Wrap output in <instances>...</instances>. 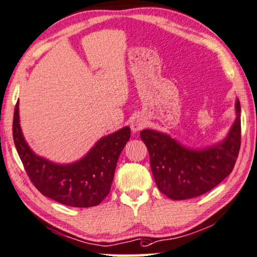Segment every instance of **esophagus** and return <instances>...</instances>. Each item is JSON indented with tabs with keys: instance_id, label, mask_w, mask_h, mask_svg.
Returning <instances> with one entry per match:
<instances>
[{
	"instance_id": "obj_1",
	"label": "esophagus",
	"mask_w": 257,
	"mask_h": 257,
	"mask_svg": "<svg viewBox=\"0 0 257 257\" xmlns=\"http://www.w3.org/2000/svg\"><path fill=\"white\" fill-rule=\"evenodd\" d=\"M147 124V120L143 116L137 115L136 117L133 118L132 123H130V128H132L133 133H137L144 128V125Z\"/></svg>"
}]
</instances>
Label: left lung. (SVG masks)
Returning <instances> with one entry per match:
<instances>
[{"instance_id":"left-lung-1","label":"left lung","mask_w":257,"mask_h":257,"mask_svg":"<svg viewBox=\"0 0 257 257\" xmlns=\"http://www.w3.org/2000/svg\"><path fill=\"white\" fill-rule=\"evenodd\" d=\"M235 120L223 140L205 148H189L170 134L143 129L141 139L150 155L158 189L174 201L208 193L231 174L240 150V101L235 99Z\"/></svg>"}]
</instances>
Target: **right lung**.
<instances>
[{
	"instance_id": "obj_1",
	"label": "right lung",
	"mask_w": 257,
	"mask_h": 257,
	"mask_svg": "<svg viewBox=\"0 0 257 257\" xmlns=\"http://www.w3.org/2000/svg\"><path fill=\"white\" fill-rule=\"evenodd\" d=\"M19 102L15 107V147L29 178L44 196L75 208L100 204L109 194L117 159L130 139L128 125L102 136L82 158L68 164L51 162L34 153L19 123Z\"/></svg>"
}]
</instances>
